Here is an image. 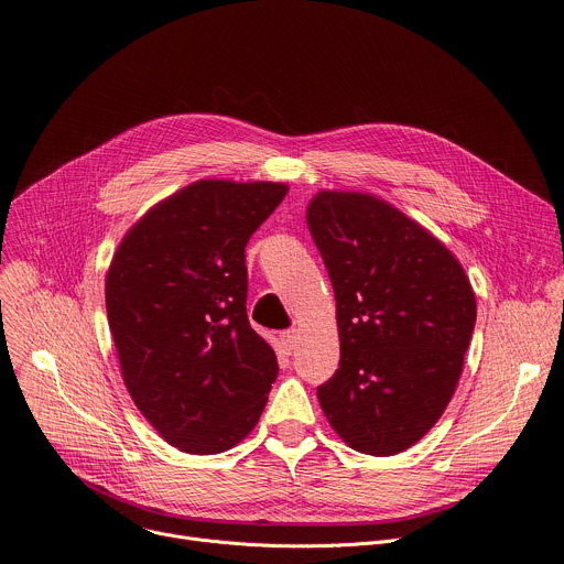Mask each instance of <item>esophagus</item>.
Listing matches in <instances>:
<instances>
[{
    "label": "esophagus",
    "instance_id": "34e87169",
    "mask_svg": "<svg viewBox=\"0 0 564 564\" xmlns=\"http://www.w3.org/2000/svg\"><path fill=\"white\" fill-rule=\"evenodd\" d=\"M280 338H282V345L286 348V352H293L295 345L300 343V332L297 329H284L280 334Z\"/></svg>",
    "mask_w": 564,
    "mask_h": 564
}]
</instances>
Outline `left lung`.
Segmentation results:
<instances>
[{
  "mask_svg": "<svg viewBox=\"0 0 564 564\" xmlns=\"http://www.w3.org/2000/svg\"><path fill=\"white\" fill-rule=\"evenodd\" d=\"M307 226L336 297L340 361L318 386L338 438L372 456L413 447L458 386L476 297L454 252L368 192L321 189Z\"/></svg>",
  "mask_w": 564,
  "mask_h": 564,
  "instance_id": "left-lung-1",
  "label": "left lung"
}]
</instances>
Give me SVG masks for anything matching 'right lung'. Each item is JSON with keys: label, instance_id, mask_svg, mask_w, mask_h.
I'll list each match as a JSON object with an SVG mask.
<instances>
[{"label": "right lung", "instance_id": "obj_1", "mask_svg": "<svg viewBox=\"0 0 564 564\" xmlns=\"http://www.w3.org/2000/svg\"><path fill=\"white\" fill-rule=\"evenodd\" d=\"M289 185L203 178L155 203L119 241L106 310L128 395L187 454L239 445L278 359L246 314V243Z\"/></svg>", "mask_w": 564, "mask_h": 564}]
</instances>
